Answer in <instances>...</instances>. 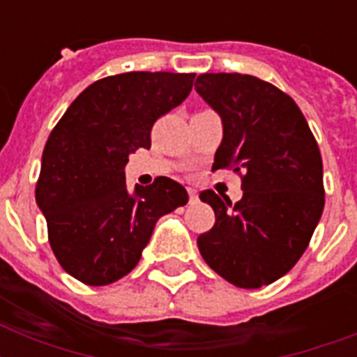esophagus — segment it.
<instances>
[{
    "label": "esophagus",
    "mask_w": 357,
    "mask_h": 357,
    "mask_svg": "<svg viewBox=\"0 0 357 357\" xmlns=\"http://www.w3.org/2000/svg\"><path fill=\"white\" fill-rule=\"evenodd\" d=\"M187 190H189V196H190V200L195 202L196 198H198V190H196L195 187H189V189H187Z\"/></svg>",
    "instance_id": "esophagus-1"
}]
</instances>
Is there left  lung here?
<instances>
[{
  "instance_id": "left-lung-1",
  "label": "left lung",
  "mask_w": 357,
  "mask_h": 357,
  "mask_svg": "<svg viewBox=\"0 0 357 357\" xmlns=\"http://www.w3.org/2000/svg\"><path fill=\"white\" fill-rule=\"evenodd\" d=\"M195 89L222 120L213 170L241 174L243 189L235 206L202 192L217 222L198 237V248L218 276L259 289L296 265L321 220V151L293 98L259 77L202 74Z\"/></svg>"
}]
</instances>
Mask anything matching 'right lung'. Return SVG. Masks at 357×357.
Listing matches in <instances>:
<instances>
[{"mask_svg":"<svg viewBox=\"0 0 357 357\" xmlns=\"http://www.w3.org/2000/svg\"><path fill=\"white\" fill-rule=\"evenodd\" d=\"M196 74L128 72L92 83L53 128L36 183V206L64 271L109 285L133 271L157 220L189 195L170 178L126 187V165L151 146V126L189 96Z\"/></svg>","mask_w":357,"mask_h":357,"instance_id":"right-lung-1","label":"right lung"}]
</instances>
